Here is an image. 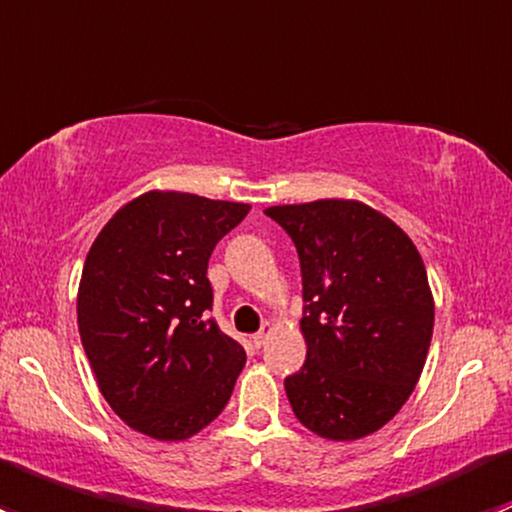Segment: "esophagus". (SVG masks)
<instances>
[{
  "instance_id": "obj_1",
  "label": "esophagus",
  "mask_w": 512,
  "mask_h": 512,
  "mask_svg": "<svg viewBox=\"0 0 512 512\" xmlns=\"http://www.w3.org/2000/svg\"><path fill=\"white\" fill-rule=\"evenodd\" d=\"M270 334H272V324H262V329H260V332H257L255 334V337H252V344H255V347L257 349H260V347H265V344H267V339H270Z\"/></svg>"
}]
</instances>
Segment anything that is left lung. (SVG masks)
Wrapping results in <instances>:
<instances>
[{
    "label": "left lung",
    "instance_id": "8db88e82",
    "mask_svg": "<svg viewBox=\"0 0 512 512\" xmlns=\"http://www.w3.org/2000/svg\"><path fill=\"white\" fill-rule=\"evenodd\" d=\"M302 267L307 361L287 376L294 416L327 441L384 428L418 384L433 334V292L411 237L361 200L265 210Z\"/></svg>",
    "mask_w": 512,
    "mask_h": 512
}]
</instances>
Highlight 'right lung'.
Listing matches in <instances>:
<instances>
[{
    "instance_id": "1",
    "label": "right lung",
    "mask_w": 512,
    "mask_h": 512,
    "mask_svg": "<svg viewBox=\"0 0 512 512\" xmlns=\"http://www.w3.org/2000/svg\"><path fill=\"white\" fill-rule=\"evenodd\" d=\"M247 203L148 190L118 208L86 255L79 334L113 414L156 441H185L220 416L245 349L205 319L208 260Z\"/></svg>"
}]
</instances>
